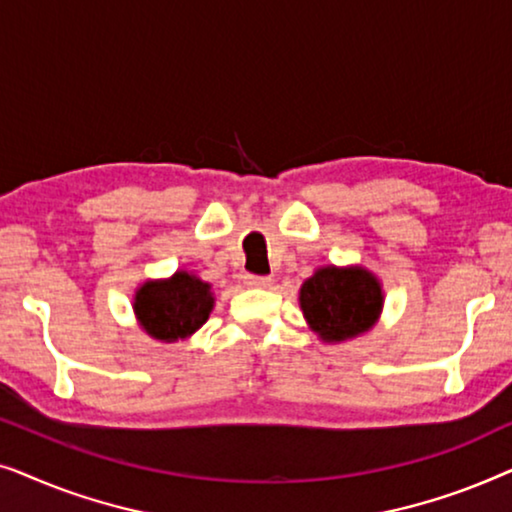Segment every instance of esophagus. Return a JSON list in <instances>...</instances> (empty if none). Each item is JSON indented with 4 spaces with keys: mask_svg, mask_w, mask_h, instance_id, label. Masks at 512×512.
<instances>
[{
    "mask_svg": "<svg viewBox=\"0 0 512 512\" xmlns=\"http://www.w3.org/2000/svg\"><path fill=\"white\" fill-rule=\"evenodd\" d=\"M244 284L251 286V289H268L272 284L270 277H261V275H244Z\"/></svg>",
    "mask_w": 512,
    "mask_h": 512,
    "instance_id": "1",
    "label": "esophagus"
}]
</instances>
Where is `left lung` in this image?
I'll use <instances>...</instances> for the list:
<instances>
[{"label": "left lung", "mask_w": 512, "mask_h": 512, "mask_svg": "<svg viewBox=\"0 0 512 512\" xmlns=\"http://www.w3.org/2000/svg\"><path fill=\"white\" fill-rule=\"evenodd\" d=\"M300 310L326 345L354 340L380 321L382 282L363 265H321L298 293Z\"/></svg>", "instance_id": "left-lung-1"}]
</instances>
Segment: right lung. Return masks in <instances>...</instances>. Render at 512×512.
<instances>
[{
	"label": "right lung",
	"mask_w": 512,
	"mask_h": 512,
	"mask_svg": "<svg viewBox=\"0 0 512 512\" xmlns=\"http://www.w3.org/2000/svg\"><path fill=\"white\" fill-rule=\"evenodd\" d=\"M214 303L212 284L188 270H177L165 279H146L132 296L139 328L158 342L191 338L209 319Z\"/></svg>",
	"instance_id": "add662e5"
}]
</instances>
